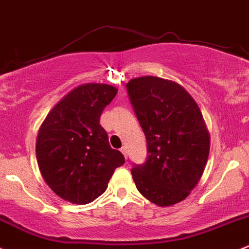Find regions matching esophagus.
Returning <instances> with one entry per match:
<instances>
[{
    "instance_id": "obj_1",
    "label": "esophagus",
    "mask_w": 249,
    "mask_h": 249,
    "mask_svg": "<svg viewBox=\"0 0 249 249\" xmlns=\"http://www.w3.org/2000/svg\"><path fill=\"white\" fill-rule=\"evenodd\" d=\"M120 151H122V154L124 155L125 158H127V149L125 146H123L122 149H120Z\"/></svg>"
}]
</instances>
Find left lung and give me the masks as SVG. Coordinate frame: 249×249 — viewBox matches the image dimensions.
<instances>
[{"instance_id": "obj_1", "label": "left lung", "mask_w": 249, "mask_h": 249, "mask_svg": "<svg viewBox=\"0 0 249 249\" xmlns=\"http://www.w3.org/2000/svg\"><path fill=\"white\" fill-rule=\"evenodd\" d=\"M126 91L146 138L143 164H133L139 193L160 207L184 200L203 174L209 133L200 108L181 85L157 76L130 80Z\"/></svg>"}]
</instances>
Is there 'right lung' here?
<instances>
[{
	"instance_id": "add662e5",
	"label": "right lung",
	"mask_w": 249,
	"mask_h": 249,
	"mask_svg": "<svg viewBox=\"0 0 249 249\" xmlns=\"http://www.w3.org/2000/svg\"><path fill=\"white\" fill-rule=\"evenodd\" d=\"M116 94L110 85H81L60 100L41 125L36 141L40 171L64 200L76 204L94 201L125 163L100 125L104 108Z\"/></svg>"
}]
</instances>
